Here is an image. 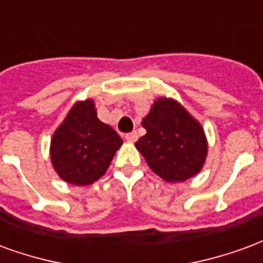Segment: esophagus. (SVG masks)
<instances>
[{
    "instance_id": "esophagus-1",
    "label": "esophagus",
    "mask_w": 263,
    "mask_h": 263,
    "mask_svg": "<svg viewBox=\"0 0 263 263\" xmlns=\"http://www.w3.org/2000/svg\"><path fill=\"white\" fill-rule=\"evenodd\" d=\"M125 139H126V142H135V141L138 139V134L135 131L131 132V134H126Z\"/></svg>"
}]
</instances>
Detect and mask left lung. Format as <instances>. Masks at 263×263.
<instances>
[{
	"label": "left lung",
	"mask_w": 263,
	"mask_h": 263,
	"mask_svg": "<svg viewBox=\"0 0 263 263\" xmlns=\"http://www.w3.org/2000/svg\"><path fill=\"white\" fill-rule=\"evenodd\" d=\"M142 126L146 134L135 146L163 180L184 182L203 169L209 152L203 126L176 100H155Z\"/></svg>",
	"instance_id": "left-lung-1"
}]
</instances>
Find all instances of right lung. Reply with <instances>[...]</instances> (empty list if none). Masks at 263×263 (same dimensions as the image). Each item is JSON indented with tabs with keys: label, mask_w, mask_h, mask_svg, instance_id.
Instances as JSON below:
<instances>
[{
	"label": "right lung",
	"mask_w": 263,
	"mask_h": 263,
	"mask_svg": "<svg viewBox=\"0 0 263 263\" xmlns=\"http://www.w3.org/2000/svg\"><path fill=\"white\" fill-rule=\"evenodd\" d=\"M122 139L98 120L91 98L70 108L50 141V160L62 180L74 186H88L108 169Z\"/></svg>",
	"instance_id": "add662e5"
}]
</instances>
